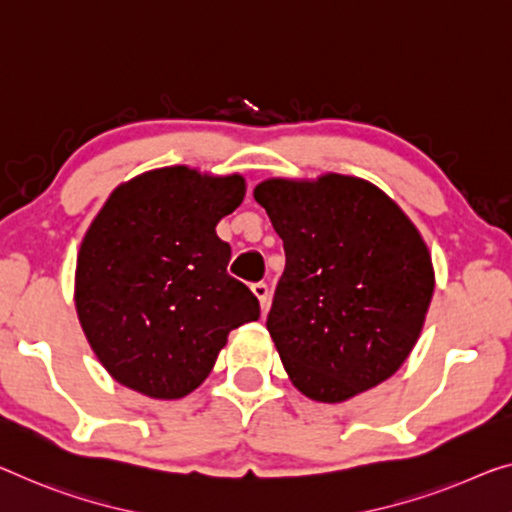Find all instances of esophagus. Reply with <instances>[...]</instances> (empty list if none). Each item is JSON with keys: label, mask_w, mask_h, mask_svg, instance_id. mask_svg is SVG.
<instances>
[{"label": "esophagus", "mask_w": 512, "mask_h": 512, "mask_svg": "<svg viewBox=\"0 0 512 512\" xmlns=\"http://www.w3.org/2000/svg\"><path fill=\"white\" fill-rule=\"evenodd\" d=\"M250 289H253V294L257 296V301H259V305H262V310L269 308V296H271L269 285H266V282H255V285Z\"/></svg>", "instance_id": "34e87169"}]
</instances>
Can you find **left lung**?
I'll list each match as a JSON object with an SVG mask.
<instances>
[{"mask_svg":"<svg viewBox=\"0 0 512 512\" xmlns=\"http://www.w3.org/2000/svg\"><path fill=\"white\" fill-rule=\"evenodd\" d=\"M255 200L285 246L266 329L292 384L342 402L395 375L434 292L414 223L370 181L345 174L266 179Z\"/></svg>","mask_w":512,"mask_h":512,"instance_id":"8db88e82","label":"left lung"}]
</instances>
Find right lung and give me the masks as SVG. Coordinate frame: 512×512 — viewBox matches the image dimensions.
I'll use <instances>...</instances> for the list:
<instances>
[{
    "label": "right lung",
    "mask_w": 512,
    "mask_h": 512,
    "mask_svg": "<svg viewBox=\"0 0 512 512\" xmlns=\"http://www.w3.org/2000/svg\"><path fill=\"white\" fill-rule=\"evenodd\" d=\"M241 174L163 167L114 190L85 234L75 308L110 375L156 400L195 391L227 335L259 319V301L227 273L216 225L243 202Z\"/></svg>",
    "instance_id": "right-lung-1"
}]
</instances>
